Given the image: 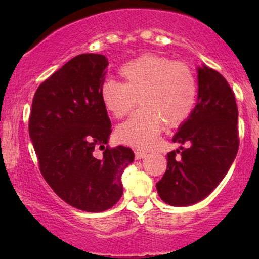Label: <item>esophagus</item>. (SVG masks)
I'll return each mask as SVG.
<instances>
[{
    "label": "esophagus",
    "instance_id": "34e87169",
    "mask_svg": "<svg viewBox=\"0 0 259 259\" xmlns=\"http://www.w3.org/2000/svg\"><path fill=\"white\" fill-rule=\"evenodd\" d=\"M146 152L145 151H136V159L137 160H139V159H143L146 157Z\"/></svg>",
    "mask_w": 259,
    "mask_h": 259
}]
</instances>
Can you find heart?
<instances>
[{
    "mask_svg": "<svg viewBox=\"0 0 259 259\" xmlns=\"http://www.w3.org/2000/svg\"><path fill=\"white\" fill-rule=\"evenodd\" d=\"M123 83L106 79L100 86L105 108L121 119L132 112L138 99L143 108L116 130L119 140L146 148L157 140L164 122L179 127L192 114L197 102V80L191 68L167 56L143 54L119 69Z\"/></svg>",
    "mask_w": 259,
    "mask_h": 259,
    "instance_id": "1",
    "label": "heart"
}]
</instances>
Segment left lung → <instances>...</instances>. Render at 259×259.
Masks as SVG:
<instances>
[{"label": "left lung", "mask_w": 259, "mask_h": 259, "mask_svg": "<svg viewBox=\"0 0 259 259\" xmlns=\"http://www.w3.org/2000/svg\"><path fill=\"white\" fill-rule=\"evenodd\" d=\"M235 93L217 70L198 68V102L173 143L186 144L167 153V168L157 183L159 196L173 206H189L207 197L222 182L239 147Z\"/></svg>", "instance_id": "obj_1"}]
</instances>
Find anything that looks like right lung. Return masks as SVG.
Returning a JSON list of instances; mask_svg holds the SVG:
<instances>
[{
  "label": "right lung",
  "instance_id": "add662e5",
  "mask_svg": "<svg viewBox=\"0 0 259 259\" xmlns=\"http://www.w3.org/2000/svg\"><path fill=\"white\" fill-rule=\"evenodd\" d=\"M107 66L100 54L69 60L37 87L29 116L41 175L62 200L86 212L118 203L121 175L134 159L130 147L107 145L112 125L100 97Z\"/></svg>",
  "mask_w": 259,
  "mask_h": 259
}]
</instances>
